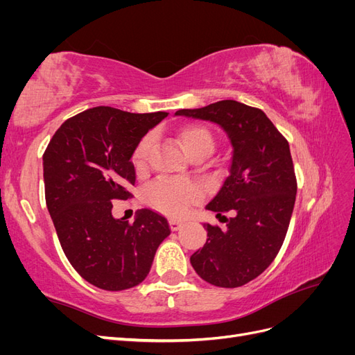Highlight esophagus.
Returning <instances> with one entry per match:
<instances>
[{"instance_id":"esophagus-1","label":"esophagus","mask_w":355,"mask_h":355,"mask_svg":"<svg viewBox=\"0 0 355 355\" xmlns=\"http://www.w3.org/2000/svg\"><path fill=\"white\" fill-rule=\"evenodd\" d=\"M168 225H170V230L171 231H178L182 225H184V222H180V220H176V219H170L168 220Z\"/></svg>"}]
</instances>
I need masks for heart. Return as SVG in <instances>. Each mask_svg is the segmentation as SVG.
I'll list each match as a JSON object with an SVG mask.
<instances>
[{
  "label": "heart",
  "mask_w": 355,
  "mask_h": 355,
  "mask_svg": "<svg viewBox=\"0 0 355 355\" xmlns=\"http://www.w3.org/2000/svg\"><path fill=\"white\" fill-rule=\"evenodd\" d=\"M153 142L154 136L146 135L136 145L132 154V164L137 171L145 170ZM179 142L192 159L207 157L214 148L211 132L206 125L198 123H189L182 127L179 130ZM145 200L149 206L159 211L171 214V216H180L200 200V191L191 184L158 180L145 189Z\"/></svg>",
  "instance_id": "b5f03b06"
}]
</instances>
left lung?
<instances>
[{"label": "left lung", "mask_w": 355, "mask_h": 355, "mask_svg": "<svg viewBox=\"0 0 355 355\" xmlns=\"http://www.w3.org/2000/svg\"><path fill=\"white\" fill-rule=\"evenodd\" d=\"M176 115L219 124L232 145L230 175L206 206L216 216L232 211V218L223 216L225 230L204 225L209 239L191 265L213 286H244L271 265L286 239L297 189L288 142L263 111L237 101Z\"/></svg>", "instance_id": "obj_1"}]
</instances>
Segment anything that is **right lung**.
Here are the masks:
<instances>
[{
  "instance_id": "obj_1",
  "label": "right lung",
  "mask_w": 355,
  "mask_h": 355,
  "mask_svg": "<svg viewBox=\"0 0 355 355\" xmlns=\"http://www.w3.org/2000/svg\"><path fill=\"white\" fill-rule=\"evenodd\" d=\"M167 112L132 114L96 106L73 115L42 155L46 202L63 253L85 282L118 292L142 283L170 227L142 209L133 223L112 216V201L132 194V154Z\"/></svg>"
}]
</instances>
